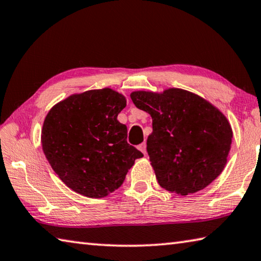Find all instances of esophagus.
Listing matches in <instances>:
<instances>
[{
    "label": "esophagus",
    "instance_id": "obj_1",
    "mask_svg": "<svg viewBox=\"0 0 261 261\" xmlns=\"http://www.w3.org/2000/svg\"><path fill=\"white\" fill-rule=\"evenodd\" d=\"M138 148H139V150L141 151V153L146 155V153H147V150H146V143L140 144V145L138 146Z\"/></svg>",
    "mask_w": 261,
    "mask_h": 261
}]
</instances>
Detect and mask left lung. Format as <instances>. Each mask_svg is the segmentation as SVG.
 I'll return each mask as SVG.
<instances>
[{
	"mask_svg": "<svg viewBox=\"0 0 261 261\" xmlns=\"http://www.w3.org/2000/svg\"><path fill=\"white\" fill-rule=\"evenodd\" d=\"M130 97L153 120L147 151L161 187L188 195L222 172L233 131L218 108L182 89L135 91Z\"/></svg>",
	"mask_w": 261,
	"mask_h": 261,
	"instance_id": "obj_1",
	"label": "left lung"
}]
</instances>
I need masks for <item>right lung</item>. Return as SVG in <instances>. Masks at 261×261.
<instances>
[{
    "label": "right lung",
    "instance_id": "obj_1",
    "mask_svg": "<svg viewBox=\"0 0 261 261\" xmlns=\"http://www.w3.org/2000/svg\"><path fill=\"white\" fill-rule=\"evenodd\" d=\"M125 106V97L114 90H89L58 102L45 116L42 148L54 171L74 192L107 196L144 156L127 144L126 125L117 121Z\"/></svg>",
    "mask_w": 261,
    "mask_h": 261
}]
</instances>
